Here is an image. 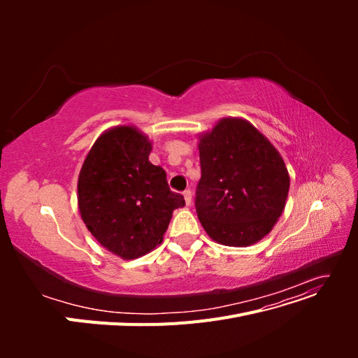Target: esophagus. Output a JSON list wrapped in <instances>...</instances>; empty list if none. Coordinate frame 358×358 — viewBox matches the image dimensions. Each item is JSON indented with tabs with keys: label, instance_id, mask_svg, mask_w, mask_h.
I'll return each instance as SVG.
<instances>
[{
	"label": "esophagus",
	"instance_id": "34e87169",
	"mask_svg": "<svg viewBox=\"0 0 358 358\" xmlns=\"http://www.w3.org/2000/svg\"><path fill=\"white\" fill-rule=\"evenodd\" d=\"M183 199H185L187 206H191V203H192V192L189 189L183 191Z\"/></svg>",
	"mask_w": 358,
	"mask_h": 358
}]
</instances>
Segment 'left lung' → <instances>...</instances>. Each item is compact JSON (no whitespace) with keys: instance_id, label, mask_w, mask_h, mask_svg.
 <instances>
[{"instance_id":"8db88e82","label":"left lung","mask_w":358,"mask_h":358,"mask_svg":"<svg viewBox=\"0 0 358 358\" xmlns=\"http://www.w3.org/2000/svg\"><path fill=\"white\" fill-rule=\"evenodd\" d=\"M197 216L212 241L245 248L285 209L289 175L278 149L243 117H222L199 136Z\"/></svg>"}]
</instances>
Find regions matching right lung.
I'll use <instances>...</instances> for the list:
<instances>
[{
    "label": "right lung",
    "mask_w": 358,
    "mask_h": 358,
    "mask_svg": "<svg viewBox=\"0 0 358 358\" xmlns=\"http://www.w3.org/2000/svg\"><path fill=\"white\" fill-rule=\"evenodd\" d=\"M152 142L134 125L106 129L86 155L78 206L86 229L107 251L134 259L164 239L173 210L185 200L170 191L166 171L149 161Z\"/></svg>",
    "instance_id": "add662e5"
}]
</instances>
